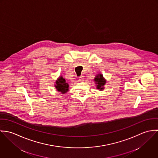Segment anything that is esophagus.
<instances>
[{"instance_id":"esophagus-1","label":"esophagus","mask_w":158,"mask_h":158,"mask_svg":"<svg viewBox=\"0 0 158 158\" xmlns=\"http://www.w3.org/2000/svg\"><path fill=\"white\" fill-rule=\"evenodd\" d=\"M79 81H84V77H83V76H80V77H79Z\"/></svg>"}]
</instances>
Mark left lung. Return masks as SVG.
Returning <instances> with one entry per match:
<instances>
[{
	"label": "left lung",
	"mask_w": 158,
	"mask_h": 158,
	"mask_svg": "<svg viewBox=\"0 0 158 158\" xmlns=\"http://www.w3.org/2000/svg\"><path fill=\"white\" fill-rule=\"evenodd\" d=\"M94 81L95 82V85H97V89L102 90L104 89V86L106 83V80L103 78L102 74L99 73L97 74L94 78Z\"/></svg>",
	"instance_id": "left-lung-1"
}]
</instances>
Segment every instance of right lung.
Instances as JSON below:
<instances>
[{"label":"right lung","instance_id":"right-lung-1","mask_svg":"<svg viewBox=\"0 0 158 158\" xmlns=\"http://www.w3.org/2000/svg\"><path fill=\"white\" fill-rule=\"evenodd\" d=\"M55 83V87L58 92H60L62 94H65L69 90V86L68 83L62 76H60Z\"/></svg>","mask_w":158,"mask_h":158}]
</instances>
